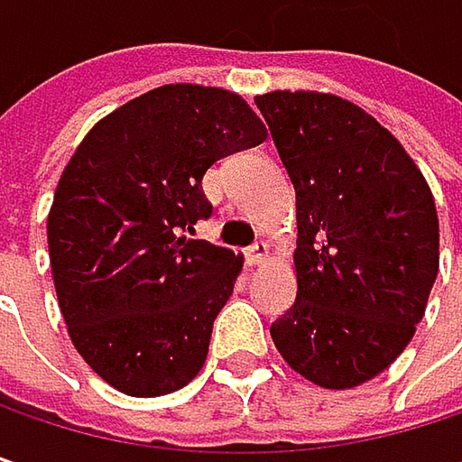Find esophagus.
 Wrapping results in <instances>:
<instances>
[{
  "label": "esophagus",
  "mask_w": 462,
  "mask_h": 462,
  "mask_svg": "<svg viewBox=\"0 0 462 462\" xmlns=\"http://www.w3.org/2000/svg\"><path fill=\"white\" fill-rule=\"evenodd\" d=\"M245 259L248 264H262L267 259V243H254L245 248Z\"/></svg>",
  "instance_id": "obj_1"
}]
</instances>
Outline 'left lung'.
<instances>
[{
    "label": "left lung",
    "instance_id": "1",
    "mask_svg": "<svg viewBox=\"0 0 462 462\" xmlns=\"http://www.w3.org/2000/svg\"><path fill=\"white\" fill-rule=\"evenodd\" d=\"M297 195V300L270 326L286 364L345 391L388 369L439 273V217L417 165L374 117L323 93L256 98Z\"/></svg>",
    "mask_w": 462,
    "mask_h": 462
}]
</instances>
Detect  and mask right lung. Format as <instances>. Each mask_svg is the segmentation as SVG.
I'll list each match as a JSON object with an SVG mask.
<instances>
[{"label":"right lung","instance_id":"obj_1","mask_svg":"<svg viewBox=\"0 0 462 462\" xmlns=\"http://www.w3.org/2000/svg\"><path fill=\"white\" fill-rule=\"evenodd\" d=\"M227 90L162 85L104 117L69 160L47 217V248L69 337L128 396L184 388L206 364L240 256L198 240L214 214L206 171L264 141Z\"/></svg>","mask_w":462,"mask_h":462}]
</instances>
